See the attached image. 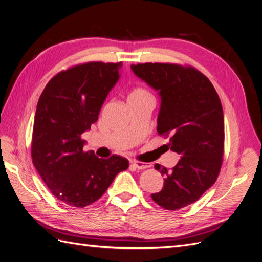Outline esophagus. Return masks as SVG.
Returning <instances> with one entry per match:
<instances>
[{
    "label": "esophagus",
    "mask_w": 262,
    "mask_h": 262,
    "mask_svg": "<svg viewBox=\"0 0 262 262\" xmlns=\"http://www.w3.org/2000/svg\"><path fill=\"white\" fill-rule=\"evenodd\" d=\"M131 166H132V167H133L134 169H138V170H140V169H145V168L150 167V164L134 161V162H132V163H131Z\"/></svg>",
    "instance_id": "1"
}]
</instances>
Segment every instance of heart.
Listing matches in <instances>:
<instances>
[{
	"label": "heart",
	"mask_w": 262,
	"mask_h": 262,
	"mask_svg": "<svg viewBox=\"0 0 262 262\" xmlns=\"http://www.w3.org/2000/svg\"><path fill=\"white\" fill-rule=\"evenodd\" d=\"M149 96L148 93L143 90V89H134L131 91V93L129 94V100L130 99H137V98H142V97H146Z\"/></svg>",
	"instance_id": "1"
}]
</instances>
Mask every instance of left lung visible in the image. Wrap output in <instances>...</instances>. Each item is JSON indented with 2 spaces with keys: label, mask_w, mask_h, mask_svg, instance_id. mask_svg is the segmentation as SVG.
<instances>
[{
  "label": "left lung",
  "mask_w": 262,
  "mask_h": 262,
  "mask_svg": "<svg viewBox=\"0 0 262 262\" xmlns=\"http://www.w3.org/2000/svg\"><path fill=\"white\" fill-rule=\"evenodd\" d=\"M161 98L157 132L171 134L168 148L181 155L171 170L155 164L164 187L152 199L166 210L199 200L215 182L223 161L224 115L219 95L199 71L169 63L132 64Z\"/></svg>",
  "instance_id": "obj_1"
}]
</instances>
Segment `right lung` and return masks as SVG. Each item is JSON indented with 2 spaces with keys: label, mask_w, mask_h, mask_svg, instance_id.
<instances>
[{
  "label": "right lung",
  "mask_w": 262,
  "mask_h": 262,
  "mask_svg": "<svg viewBox=\"0 0 262 262\" xmlns=\"http://www.w3.org/2000/svg\"><path fill=\"white\" fill-rule=\"evenodd\" d=\"M122 63L89 62L52 77L39 97L31 157L52 194L71 207L97 201L120 171L125 158H99L84 152L81 136L97 121L109 92L119 81Z\"/></svg>",
  "instance_id": "1"
}]
</instances>
